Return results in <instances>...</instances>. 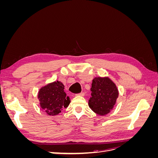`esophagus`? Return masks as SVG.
Returning <instances> with one entry per match:
<instances>
[{
	"mask_svg": "<svg viewBox=\"0 0 158 158\" xmlns=\"http://www.w3.org/2000/svg\"><path fill=\"white\" fill-rule=\"evenodd\" d=\"M85 95L84 92H81L80 94H76V95H80V96H84V95Z\"/></svg>",
	"mask_w": 158,
	"mask_h": 158,
	"instance_id": "obj_1",
	"label": "esophagus"
}]
</instances>
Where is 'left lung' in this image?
<instances>
[{
    "mask_svg": "<svg viewBox=\"0 0 158 158\" xmlns=\"http://www.w3.org/2000/svg\"><path fill=\"white\" fill-rule=\"evenodd\" d=\"M91 92L88 106L94 113L103 116L111 111L118 97V88L111 79L107 76L95 77Z\"/></svg>",
    "mask_w": 158,
    "mask_h": 158,
    "instance_id": "1",
    "label": "left lung"
}]
</instances>
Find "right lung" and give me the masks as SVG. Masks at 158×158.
I'll return each instance as SVG.
<instances>
[{
	"instance_id": "obj_1",
	"label": "right lung",
	"mask_w": 158,
	"mask_h": 158,
	"mask_svg": "<svg viewBox=\"0 0 158 158\" xmlns=\"http://www.w3.org/2000/svg\"><path fill=\"white\" fill-rule=\"evenodd\" d=\"M64 85L60 81H55L41 87L37 94L41 108L48 115L55 116L66 108L70 103L64 92Z\"/></svg>"
}]
</instances>
